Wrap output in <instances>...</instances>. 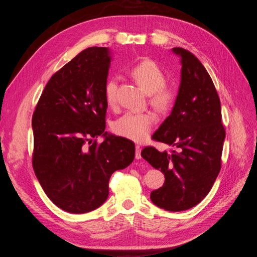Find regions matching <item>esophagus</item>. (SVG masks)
Returning a JSON list of instances; mask_svg holds the SVG:
<instances>
[{
    "label": "esophagus",
    "mask_w": 257,
    "mask_h": 257,
    "mask_svg": "<svg viewBox=\"0 0 257 257\" xmlns=\"http://www.w3.org/2000/svg\"><path fill=\"white\" fill-rule=\"evenodd\" d=\"M141 153H142V148L139 147V146H136V148H135V158H136L137 160L142 159Z\"/></svg>",
    "instance_id": "34e87169"
}]
</instances>
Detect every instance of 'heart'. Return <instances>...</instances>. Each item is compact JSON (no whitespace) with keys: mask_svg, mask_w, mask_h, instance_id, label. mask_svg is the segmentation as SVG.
I'll return each mask as SVG.
<instances>
[{"mask_svg":"<svg viewBox=\"0 0 257 257\" xmlns=\"http://www.w3.org/2000/svg\"><path fill=\"white\" fill-rule=\"evenodd\" d=\"M130 75L139 87L149 93L150 104L155 109L161 112L172 109L177 99V90L165 83V73L157 62L144 59L130 69ZM116 91L118 81L109 78L104 87L106 102L109 106L116 104ZM154 122L155 116L150 111L126 112L114 122L113 131L116 135L141 143L149 136Z\"/></svg>","mask_w":257,"mask_h":257,"instance_id":"1","label":"heart"}]
</instances>
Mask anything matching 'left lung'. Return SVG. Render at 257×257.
Instances as JSON below:
<instances>
[{"mask_svg": "<svg viewBox=\"0 0 257 257\" xmlns=\"http://www.w3.org/2000/svg\"><path fill=\"white\" fill-rule=\"evenodd\" d=\"M181 81L174 108L154 141L175 147L172 153L146 147L142 157L165 176L162 188L151 192L154 205L167 211H183L203 200L221 169L225 139L221 103L211 77L200 61L183 48Z\"/></svg>", "mask_w": 257, "mask_h": 257, "instance_id": "8db88e82", "label": "left lung"}]
</instances>
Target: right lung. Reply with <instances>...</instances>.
<instances>
[{
    "mask_svg": "<svg viewBox=\"0 0 257 257\" xmlns=\"http://www.w3.org/2000/svg\"><path fill=\"white\" fill-rule=\"evenodd\" d=\"M110 61L106 47L77 54L52 75L32 116L34 173L46 195L69 213L102 206L111 175L135 157L133 142L105 132ZM98 136L105 137L99 145Z\"/></svg>",
    "mask_w": 257,
    "mask_h": 257,
    "instance_id": "right-lung-1",
    "label": "right lung"
}]
</instances>
